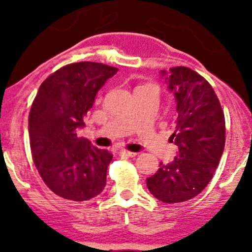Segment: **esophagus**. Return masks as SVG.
<instances>
[{"instance_id":"1","label":"esophagus","mask_w":252,"mask_h":252,"mask_svg":"<svg viewBox=\"0 0 252 252\" xmlns=\"http://www.w3.org/2000/svg\"><path fill=\"white\" fill-rule=\"evenodd\" d=\"M120 155L121 157H127V158H133L136 157V153H132V151H127V150H121L120 151Z\"/></svg>"}]
</instances>
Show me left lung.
Segmentation results:
<instances>
[{"instance_id": "obj_1", "label": "left lung", "mask_w": 252, "mask_h": 252, "mask_svg": "<svg viewBox=\"0 0 252 252\" xmlns=\"http://www.w3.org/2000/svg\"><path fill=\"white\" fill-rule=\"evenodd\" d=\"M160 73L177 102L171 139L178 154L169 164L160 162L146 186L159 201L179 203L199 194L212 179L224 149V115L212 86L197 72L175 66Z\"/></svg>"}]
</instances>
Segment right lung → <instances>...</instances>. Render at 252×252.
Listing matches in <instances>:
<instances>
[{"instance_id": "right-lung-1", "label": "right lung", "mask_w": 252, "mask_h": 252, "mask_svg": "<svg viewBox=\"0 0 252 252\" xmlns=\"http://www.w3.org/2000/svg\"><path fill=\"white\" fill-rule=\"evenodd\" d=\"M119 69L93 62L58 69L41 83L29 115L32 160L51 192L68 201L92 199L104 189L112 154L78 137L84 117Z\"/></svg>"}]
</instances>
